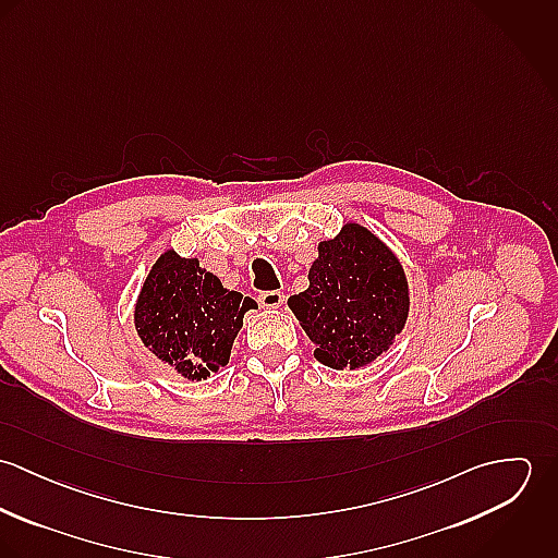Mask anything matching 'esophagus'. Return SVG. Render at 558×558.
<instances>
[{
	"label": "esophagus",
	"mask_w": 558,
	"mask_h": 558,
	"mask_svg": "<svg viewBox=\"0 0 558 558\" xmlns=\"http://www.w3.org/2000/svg\"><path fill=\"white\" fill-rule=\"evenodd\" d=\"M283 292H277V290H270V292H259L257 296V303L264 307V310H277L283 305Z\"/></svg>",
	"instance_id": "1"
}]
</instances>
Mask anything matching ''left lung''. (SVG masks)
Here are the masks:
<instances>
[{
  "label": "left lung",
  "instance_id": "1",
  "mask_svg": "<svg viewBox=\"0 0 558 558\" xmlns=\"http://www.w3.org/2000/svg\"><path fill=\"white\" fill-rule=\"evenodd\" d=\"M310 288L288 301L332 369L372 363L393 343L408 318V281L387 244L359 223L319 242Z\"/></svg>",
  "mask_w": 558,
  "mask_h": 558
}]
</instances>
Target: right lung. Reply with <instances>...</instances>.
<instances>
[{"instance_id": "right-lung-1", "label": "right lung", "mask_w": 558, "mask_h": 558, "mask_svg": "<svg viewBox=\"0 0 558 558\" xmlns=\"http://www.w3.org/2000/svg\"><path fill=\"white\" fill-rule=\"evenodd\" d=\"M248 310H255V301L226 290L197 259L165 251L140 292L135 326L162 363L189 380H202L230 361Z\"/></svg>"}]
</instances>
